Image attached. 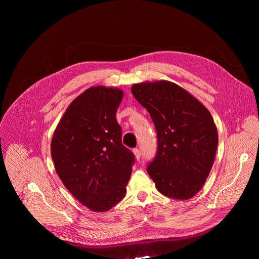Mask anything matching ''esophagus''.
Listing matches in <instances>:
<instances>
[{
    "label": "esophagus",
    "instance_id": "34e87169",
    "mask_svg": "<svg viewBox=\"0 0 259 259\" xmlns=\"http://www.w3.org/2000/svg\"><path fill=\"white\" fill-rule=\"evenodd\" d=\"M133 152H134V154H135V157H137L138 159H140L141 158V155H142V152H141V150L140 149H133Z\"/></svg>",
    "mask_w": 259,
    "mask_h": 259
}]
</instances>
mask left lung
<instances>
[{
  "label": "left lung",
  "mask_w": 259,
  "mask_h": 259,
  "mask_svg": "<svg viewBox=\"0 0 259 259\" xmlns=\"http://www.w3.org/2000/svg\"><path fill=\"white\" fill-rule=\"evenodd\" d=\"M131 92L156 129V155L147 166L156 189L174 199L193 197L209 176L219 144L208 109L167 80L135 84Z\"/></svg>",
  "instance_id": "1"
}]
</instances>
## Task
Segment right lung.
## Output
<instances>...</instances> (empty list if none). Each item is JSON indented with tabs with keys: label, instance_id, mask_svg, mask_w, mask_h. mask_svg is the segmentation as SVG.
<instances>
[{
	"label": "right lung",
	"instance_id": "right-lung-1",
	"mask_svg": "<svg viewBox=\"0 0 259 259\" xmlns=\"http://www.w3.org/2000/svg\"><path fill=\"white\" fill-rule=\"evenodd\" d=\"M122 91L91 87L67 108L54 131L51 157L64 186L79 202L105 212L125 197L135 156L121 144L115 117Z\"/></svg>",
	"mask_w": 259,
	"mask_h": 259
}]
</instances>
